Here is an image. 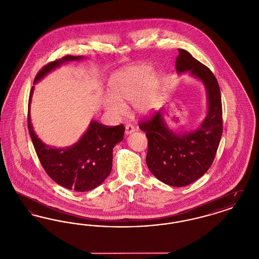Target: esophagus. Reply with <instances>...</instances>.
<instances>
[{
	"mask_svg": "<svg viewBox=\"0 0 259 259\" xmlns=\"http://www.w3.org/2000/svg\"><path fill=\"white\" fill-rule=\"evenodd\" d=\"M134 131H135V128H134L133 125H131V124H126V126H125V134H126V135L132 134Z\"/></svg>",
	"mask_w": 259,
	"mask_h": 259,
	"instance_id": "1",
	"label": "esophagus"
}]
</instances>
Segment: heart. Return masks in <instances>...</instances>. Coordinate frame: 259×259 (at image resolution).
Wrapping results in <instances>:
<instances>
[{
    "label": "heart",
    "mask_w": 259,
    "mask_h": 259,
    "mask_svg": "<svg viewBox=\"0 0 259 259\" xmlns=\"http://www.w3.org/2000/svg\"><path fill=\"white\" fill-rule=\"evenodd\" d=\"M159 74L147 65H133L119 70L110 79L111 95L104 99L105 110L114 118L126 112L132 103L139 115H148L156 109L159 97Z\"/></svg>",
    "instance_id": "obj_1"
}]
</instances>
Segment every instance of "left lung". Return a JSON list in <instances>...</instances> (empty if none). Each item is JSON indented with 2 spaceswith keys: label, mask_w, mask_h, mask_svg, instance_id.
<instances>
[{
  "label": "left lung",
  "mask_w": 259,
  "mask_h": 259,
  "mask_svg": "<svg viewBox=\"0 0 259 259\" xmlns=\"http://www.w3.org/2000/svg\"><path fill=\"white\" fill-rule=\"evenodd\" d=\"M176 71L188 72L205 87L206 117L196 129L178 133L165 122L162 109L139 127L148 138L146 162L149 171L162 183L182 187L197 181L211 166L222 135V106L215 76L188 51L179 49Z\"/></svg>",
  "instance_id": "8db88e82"
}]
</instances>
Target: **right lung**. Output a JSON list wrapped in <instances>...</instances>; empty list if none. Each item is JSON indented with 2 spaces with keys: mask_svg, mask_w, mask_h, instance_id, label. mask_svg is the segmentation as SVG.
<instances>
[{
  "mask_svg": "<svg viewBox=\"0 0 259 259\" xmlns=\"http://www.w3.org/2000/svg\"><path fill=\"white\" fill-rule=\"evenodd\" d=\"M82 56L67 55L45 66L34 80L37 83L64 63L79 61ZM34 92L32 87L28 108V129L37 157L44 169L58 185L76 192L89 191L101 185L111 174L112 148L123 140V125L109 127L91 120L85 133L70 147L54 148L37 138L30 116V104Z\"/></svg>",
  "mask_w": 259,
  "mask_h": 259,
  "instance_id": "obj_1",
  "label": "right lung"
}]
</instances>
